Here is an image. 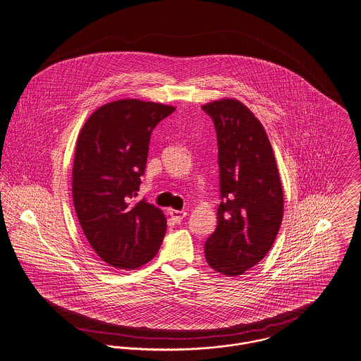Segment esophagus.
<instances>
[{"label":"esophagus","mask_w":361,"mask_h":361,"mask_svg":"<svg viewBox=\"0 0 361 361\" xmlns=\"http://www.w3.org/2000/svg\"><path fill=\"white\" fill-rule=\"evenodd\" d=\"M169 215L175 224H180L183 218L188 215L186 211H176V209H169Z\"/></svg>","instance_id":"obj_1"}]
</instances>
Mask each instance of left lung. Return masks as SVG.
<instances>
[{"label":"left lung","instance_id":"obj_1","mask_svg":"<svg viewBox=\"0 0 361 361\" xmlns=\"http://www.w3.org/2000/svg\"><path fill=\"white\" fill-rule=\"evenodd\" d=\"M202 110L216 130L222 198L204 252L214 270L233 277L261 262L271 248L283 221V186L266 131L247 106L228 98Z\"/></svg>","mask_w":361,"mask_h":361}]
</instances>
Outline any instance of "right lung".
I'll return each mask as SVG.
<instances>
[{
	"instance_id": "1",
	"label": "right lung",
	"mask_w": 361,
	"mask_h": 361,
	"mask_svg": "<svg viewBox=\"0 0 361 361\" xmlns=\"http://www.w3.org/2000/svg\"><path fill=\"white\" fill-rule=\"evenodd\" d=\"M173 106L120 99L97 109L77 139L73 202L99 258L136 269L160 250L166 219L160 208L135 200L145 173L150 135Z\"/></svg>"
}]
</instances>
